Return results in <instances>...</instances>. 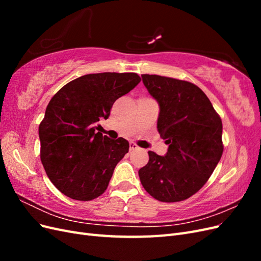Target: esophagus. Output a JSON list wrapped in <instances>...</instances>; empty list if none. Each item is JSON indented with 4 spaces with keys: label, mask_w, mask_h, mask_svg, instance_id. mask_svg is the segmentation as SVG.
<instances>
[{
    "label": "esophagus",
    "mask_w": 261,
    "mask_h": 261,
    "mask_svg": "<svg viewBox=\"0 0 261 261\" xmlns=\"http://www.w3.org/2000/svg\"><path fill=\"white\" fill-rule=\"evenodd\" d=\"M136 149H138V146L135 143H130L129 144V150H130V151H133V150H136Z\"/></svg>",
    "instance_id": "34e87169"
}]
</instances>
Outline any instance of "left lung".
Masks as SVG:
<instances>
[{
    "label": "left lung",
    "mask_w": 261,
    "mask_h": 261,
    "mask_svg": "<svg viewBox=\"0 0 261 261\" xmlns=\"http://www.w3.org/2000/svg\"><path fill=\"white\" fill-rule=\"evenodd\" d=\"M141 77L160 106L158 130L169 149L164 156L148 152V163L138 171L140 181L156 200H185L207 183L222 156V121L196 85L159 75Z\"/></svg>",
    "instance_id": "1"
}]
</instances>
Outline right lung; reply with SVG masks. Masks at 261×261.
Wrapping results in <instances>:
<instances>
[{
  "instance_id": "1",
  "label": "right lung",
  "mask_w": 261,
  "mask_h": 261,
  "mask_svg": "<svg viewBox=\"0 0 261 261\" xmlns=\"http://www.w3.org/2000/svg\"><path fill=\"white\" fill-rule=\"evenodd\" d=\"M136 73L88 74L54 94L39 125L40 159L46 175L69 198L89 201L108 188L128 141L97 132L114 102L140 83Z\"/></svg>"
}]
</instances>
